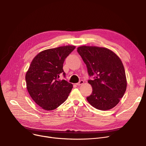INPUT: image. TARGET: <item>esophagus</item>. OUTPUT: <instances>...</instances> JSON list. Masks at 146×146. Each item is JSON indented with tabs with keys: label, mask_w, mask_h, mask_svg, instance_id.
Segmentation results:
<instances>
[{
	"label": "esophagus",
	"mask_w": 146,
	"mask_h": 146,
	"mask_svg": "<svg viewBox=\"0 0 146 146\" xmlns=\"http://www.w3.org/2000/svg\"><path fill=\"white\" fill-rule=\"evenodd\" d=\"M84 83V81L83 80H81L79 82L76 83V85H82Z\"/></svg>",
	"instance_id": "34e87169"
}]
</instances>
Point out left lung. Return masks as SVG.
<instances>
[{
    "label": "left lung",
    "mask_w": 146,
    "mask_h": 146,
    "mask_svg": "<svg viewBox=\"0 0 146 146\" xmlns=\"http://www.w3.org/2000/svg\"><path fill=\"white\" fill-rule=\"evenodd\" d=\"M86 65L88 80L92 87L88 102L95 108L107 110L116 106L124 95L127 80L124 66L118 56L111 50L96 46H83L77 48Z\"/></svg>",
    "instance_id": "1"
}]
</instances>
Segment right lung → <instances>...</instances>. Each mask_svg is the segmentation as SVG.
Masks as SVG:
<instances>
[{
    "label": "right lung",
    "instance_id": "obj_1",
    "mask_svg": "<svg viewBox=\"0 0 146 146\" xmlns=\"http://www.w3.org/2000/svg\"><path fill=\"white\" fill-rule=\"evenodd\" d=\"M75 48L65 46L44 50L32 60L26 74L28 92L41 108L52 110L63 104L71 92L73 85L60 80L65 59Z\"/></svg>",
    "mask_w": 146,
    "mask_h": 146
}]
</instances>
